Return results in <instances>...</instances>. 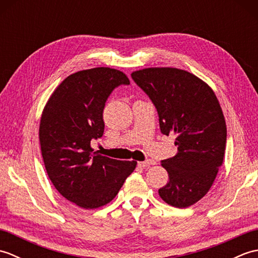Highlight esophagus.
<instances>
[{
  "label": "esophagus",
  "instance_id": "1",
  "mask_svg": "<svg viewBox=\"0 0 258 258\" xmlns=\"http://www.w3.org/2000/svg\"><path fill=\"white\" fill-rule=\"evenodd\" d=\"M156 162L154 160H146L144 162H139V166L141 167H149L151 165H155Z\"/></svg>",
  "mask_w": 258,
  "mask_h": 258
}]
</instances>
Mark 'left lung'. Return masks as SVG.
Wrapping results in <instances>:
<instances>
[{
	"label": "left lung",
	"instance_id": "8db88e82",
	"mask_svg": "<svg viewBox=\"0 0 258 258\" xmlns=\"http://www.w3.org/2000/svg\"><path fill=\"white\" fill-rule=\"evenodd\" d=\"M132 79L155 105L161 132L176 135V155L162 161L168 182L158 194L174 207L193 205L210 190L224 161L227 130L220 102L204 81L184 70L149 68Z\"/></svg>",
	"mask_w": 258,
	"mask_h": 258
}]
</instances>
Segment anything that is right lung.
<instances>
[{
	"label": "right lung",
	"instance_id": "obj_1",
	"mask_svg": "<svg viewBox=\"0 0 258 258\" xmlns=\"http://www.w3.org/2000/svg\"><path fill=\"white\" fill-rule=\"evenodd\" d=\"M122 84L130 80L118 70L79 71L56 87L43 109L38 139L46 173L59 194L85 210L111 202L138 164L102 156L91 147L104 133L107 97Z\"/></svg>",
	"mask_w": 258,
	"mask_h": 258
}]
</instances>
